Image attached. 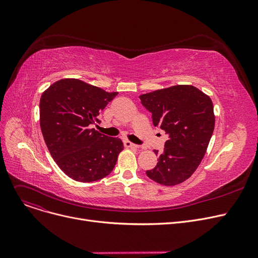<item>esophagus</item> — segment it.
Listing matches in <instances>:
<instances>
[{
  "label": "esophagus",
  "instance_id": "34e87169",
  "mask_svg": "<svg viewBox=\"0 0 258 258\" xmlns=\"http://www.w3.org/2000/svg\"><path fill=\"white\" fill-rule=\"evenodd\" d=\"M124 146H125V147H131V148H138V147H139V145L134 144V143L127 141V140L124 141Z\"/></svg>",
  "mask_w": 258,
  "mask_h": 258
}]
</instances>
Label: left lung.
Masks as SVG:
<instances>
[{
	"label": "left lung",
	"instance_id": "8db88e82",
	"mask_svg": "<svg viewBox=\"0 0 258 258\" xmlns=\"http://www.w3.org/2000/svg\"><path fill=\"white\" fill-rule=\"evenodd\" d=\"M152 113L153 123L168 134L164 151L147 177L165 186L191 177L205 156L214 130L213 104L208 95L189 85H178L139 96ZM158 155V151H154Z\"/></svg>",
	"mask_w": 258,
	"mask_h": 258
}]
</instances>
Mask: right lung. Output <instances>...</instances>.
<instances>
[{"label": "right lung", "mask_w": 258, "mask_h": 258, "mask_svg": "<svg viewBox=\"0 0 258 258\" xmlns=\"http://www.w3.org/2000/svg\"><path fill=\"white\" fill-rule=\"evenodd\" d=\"M118 92L108 93L76 78L51 85L39 100V124L48 150L71 179L89 183L110 174L123 150L119 138L91 128Z\"/></svg>", "instance_id": "add662e5"}]
</instances>
